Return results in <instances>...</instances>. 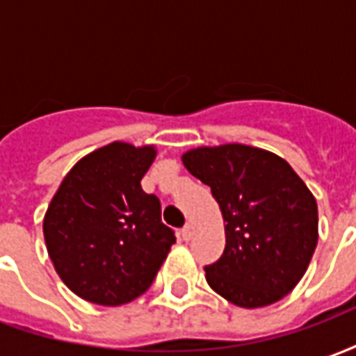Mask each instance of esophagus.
<instances>
[{"mask_svg":"<svg viewBox=\"0 0 356 356\" xmlns=\"http://www.w3.org/2000/svg\"><path fill=\"white\" fill-rule=\"evenodd\" d=\"M194 232H196V229H194L193 223H188L183 227V231H181V236H183V240H191L194 236Z\"/></svg>","mask_w":356,"mask_h":356,"instance_id":"esophagus-1","label":"esophagus"}]
</instances>
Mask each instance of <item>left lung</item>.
Masks as SVG:
<instances>
[{
  "mask_svg": "<svg viewBox=\"0 0 356 356\" xmlns=\"http://www.w3.org/2000/svg\"><path fill=\"white\" fill-rule=\"evenodd\" d=\"M181 160L223 213L225 252L206 267L211 290L242 309L288 296L318 242V208L301 177L280 156L240 143L193 148Z\"/></svg>",
  "mask_w": 356,
  "mask_h": 356,
  "instance_id": "1",
  "label": "left lung"
}]
</instances>
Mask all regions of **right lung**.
<instances>
[{"mask_svg": "<svg viewBox=\"0 0 356 356\" xmlns=\"http://www.w3.org/2000/svg\"><path fill=\"white\" fill-rule=\"evenodd\" d=\"M154 145L114 140L66 173L43 217L53 267L78 298L118 307L150 288L175 244L154 194L140 186Z\"/></svg>", "mask_w": 356, "mask_h": 356, "instance_id": "right-lung-1", "label": "right lung"}]
</instances>
